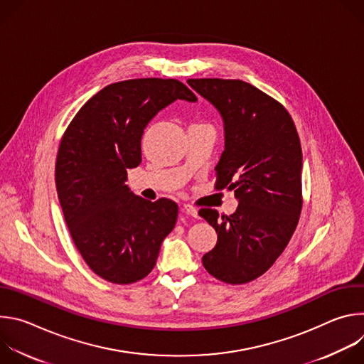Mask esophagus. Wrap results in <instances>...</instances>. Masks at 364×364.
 <instances>
[{"label":"esophagus","instance_id":"34e87169","mask_svg":"<svg viewBox=\"0 0 364 364\" xmlns=\"http://www.w3.org/2000/svg\"><path fill=\"white\" fill-rule=\"evenodd\" d=\"M181 212H183L184 215H187V216L198 218V212H197V209H196V207H193L191 204H184V205H183V209H181Z\"/></svg>","mask_w":364,"mask_h":364}]
</instances>
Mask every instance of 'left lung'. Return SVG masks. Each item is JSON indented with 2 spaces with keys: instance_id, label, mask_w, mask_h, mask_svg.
I'll list each match as a JSON object with an SVG mask.
<instances>
[{
  "instance_id": "1",
  "label": "left lung",
  "mask_w": 364,
  "mask_h": 364,
  "mask_svg": "<svg viewBox=\"0 0 364 364\" xmlns=\"http://www.w3.org/2000/svg\"><path fill=\"white\" fill-rule=\"evenodd\" d=\"M218 108L225 151L216 166V190H235L239 205L222 219L215 209L198 215L218 233L203 267L226 284L264 275L291 240L302 209V149L295 124L272 96L239 79H188Z\"/></svg>"
}]
</instances>
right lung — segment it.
<instances>
[{"instance_id":"obj_1","label":"right lung","mask_w":364,"mask_h":364,"mask_svg":"<svg viewBox=\"0 0 364 364\" xmlns=\"http://www.w3.org/2000/svg\"><path fill=\"white\" fill-rule=\"evenodd\" d=\"M177 99L197 96L177 79L111 83L85 103L62 136L56 188L65 220L87 267L112 284L145 278L176 226V201H148L125 181L127 170L141 163L146 124Z\"/></svg>"}]
</instances>
